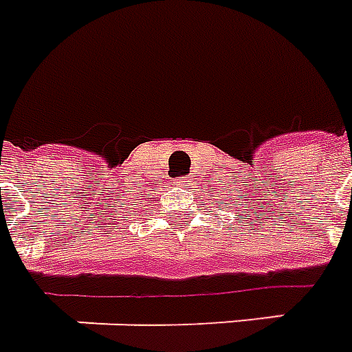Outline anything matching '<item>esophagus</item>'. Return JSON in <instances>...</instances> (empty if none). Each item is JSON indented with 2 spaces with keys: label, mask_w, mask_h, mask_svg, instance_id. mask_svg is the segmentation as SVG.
I'll use <instances>...</instances> for the list:
<instances>
[{
  "label": "esophagus",
  "mask_w": 352,
  "mask_h": 352,
  "mask_svg": "<svg viewBox=\"0 0 352 352\" xmlns=\"http://www.w3.org/2000/svg\"><path fill=\"white\" fill-rule=\"evenodd\" d=\"M191 182H193V178H191V176H184V178H180V180H178V186H184V188H188Z\"/></svg>",
  "instance_id": "34e87169"
}]
</instances>
